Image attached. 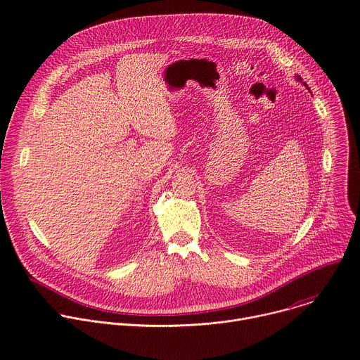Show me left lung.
<instances>
[{
    "label": "left lung",
    "mask_w": 360,
    "mask_h": 360,
    "mask_svg": "<svg viewBox=\"0 0 360 360\" xmlns=\"http://www.w3.org/2000/svg\"><path fill=\"white\" fill-rule=\"evenodd\" d=\"M296 78H297V79H299V81H302V79H300V77H296ZM303 84H304V82H303ZM304 85H306V84H304Z\"/></svg>",
    "instance_id": "8db88e82"
}]
</instances>
